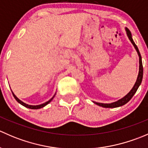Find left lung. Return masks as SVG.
I'll return each instance as SVG.
<instances>
[{"instance_id":"left-lung-1","label":"left lung","mask_w":148,"mask_h":148,"mask_svg":"<svg viewBox=\"0 0 148 148\" xmlns=\"http://www.w3.org/2000/svg\"><path fill=\"white\" fill-rule=\"evenodd\" d=\"M125 31L127 32V35L128 38L130 40L131 43L132 44V45L134 46L135 49H136L137 52H138V54L139 56V73H138V78H137L136 82H135V84H134L133 87L132 89L130 91L129 93L127 94V95H125L124 97H122V99H119L117 100V102H114L112 103H110V104H104V103H99V102H93L95 104H97V105L100 106V107H105V108H114V107H121V106L124 105V104H127L131 99H132V97L134 96V95L135 94V92H137L138 90V87L140 86V85L141 84L142 80H143V63H142V57L141 55H140V51H139V49L138 48V46H136V44H135L134 42L133 39L132 38V34H131V32L130 31V30L128 29L127 28H125Z\"/></svg>"}]
</instances>
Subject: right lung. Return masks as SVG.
<instances>
[{"label":"right lung","instance_id":"add662e5","mask_svg":"<svg viewBox=\"0 0 148 148\" xmlns=\"http://www.w3.org/2000/svg\"><path fill=\"white\" fill-rule=\"evenodd\" d=\"M11 92H12V91H11ZM12 93H13V97H14V98H15V99H16V100L18 102V103H20V104H21V105L24 106V107H27V108H29V109H32V110H37V109H40V108H42V107H45V106H46V105H47V104H49V103H50L51 102V100H52V99H53V97H54L55 95H56V94H55V95H53V97L51 98V99H49V101H47V102H46L44 103V104H39V105H29V104H26V103H24V102H22L21 100H20V99H19L17 97H16V95H14V93H13V92H12Z\"/></svg>","mask_w":148,"mask_h":148}]
</instances>
